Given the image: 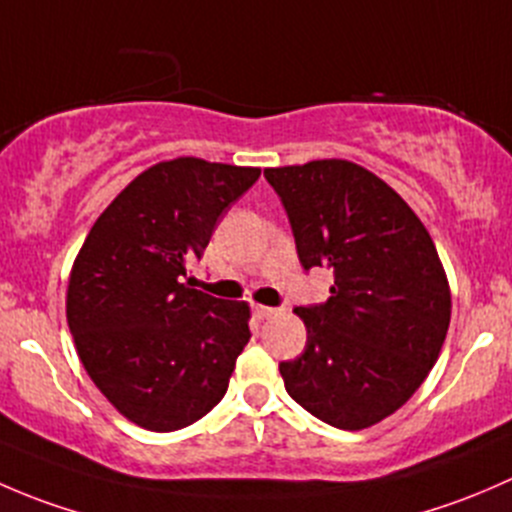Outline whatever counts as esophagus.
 I'll return each instance as SVG.
<instances>
[{"instance_id": "1", "label": "esophagus", "mask_w": 512, "mask_h": 512, "mask_svg": "<svg viewBox=\"0 0 512 512\" xmlns=\"http://www.w3.org/2000/svg\"><path fill=\"white\" fill-rule=\"evenodd\" d=\"M252 312L257 319H270L272 314H277L275 307H267V304H252Z\"/></svg>"}]
</instances>
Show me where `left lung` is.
Returning <instances> with one entry per match:
<instances>
[{
    "mask_svg": "<svg viewBox=\"0 0 512 512\" xmlns=\"http://www.w3.org/2000/svg\"><path fill=\"white\" fill-rule=\"evenodd\" d=\"M304 270H334L332 297L294 314L307 347L280 374L302 409L344 431L399 411L441 354L451 289L431 235L379 175L352 160L265 168Z\"/></svg>",
    "mask_w": 512,
    "mask_h": 512,
    "instance_id": "1",
    "label": "left lung"
}]
</instances>
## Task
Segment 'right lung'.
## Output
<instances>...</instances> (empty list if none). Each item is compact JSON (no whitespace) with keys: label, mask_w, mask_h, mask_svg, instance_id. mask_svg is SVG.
<instances>
[{"label":"right lung","mask_w":512,"mask_h":512,"mask_svg":"<svg viewBox=\"0 0 512 512\" xmlns=\"http://www.w3.org/2000/svg\"><path fill=\"white\" fill-rule=\"evenodd\" d=\"M260 168L175 158L98 215L69 277L66 319L86 374L136 426L178 431L213 411L250 342V307L185 282Z\"/></svg>","instance_id":"obj_1"}]
</instances>
